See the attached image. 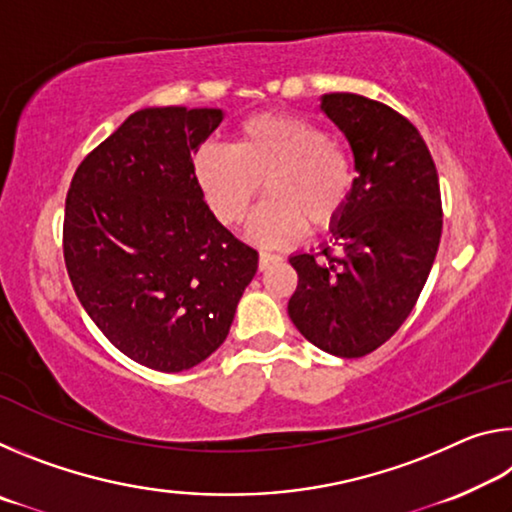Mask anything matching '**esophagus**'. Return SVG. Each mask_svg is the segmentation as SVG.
I'll return each mask as SVG.
<instances>
[{"label": "esophagus", "instance_id": "esophagus-1", "mask_svg": "<svg viewBox=\"0 0 512 512\" xmlns=\"http://www.w3.org/2000/svg\"><path fill=\"white\" fill-rule=\"evenodd\" d=\"M282 257L275 255V253H259V271H266V268H271L273 264H280Z\"/></svg>", "mask_w": 512, "mask_h": 512}]
</instances>
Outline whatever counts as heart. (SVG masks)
Listing matches in <instances>:
<instances>
[{"label":"heart","mask_w":512,"mask_h":512,"mask_svg":"<svg viewBox=\"0 0 512 512\" xmlns=\"http://www.w3.org/2000/svg\"><path fill=\"white\" fill-rule=\"evenodd\" d=\"M194 178L223 225H237L264 189L268 198L246 225L264 248H287L307 225L339 221L354 185L350 153L316 121L268 112L244 121L235 144H205L194 155Z\"/></svg>","instance_id":"1"}]
</instances>
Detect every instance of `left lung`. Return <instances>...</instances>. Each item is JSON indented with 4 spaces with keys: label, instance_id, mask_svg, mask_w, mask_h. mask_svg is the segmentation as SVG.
<instances>
[{
    "label": "left lung",
    "instance_id": "left-lung-1",
    "mask_svg": "<svg viewBox=\"0 0 512 512\" xmlns=\"http://www.w3.org/2000/svg\"><path fill=\"white\" fill-rule=\"evenodd\" d=\"M354 155L352 194L329 225L341 255L289 257L298 289L289 316L327 354L366 357L400 329L427 282L443 232L438 171L409 119L359 94L320 97Z\"/></svg>",
    "mask_w": 512,
    "mask_h": 512
}]
</instances>
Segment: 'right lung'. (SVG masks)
Returning a JSON list of instances; mask_svg holds the SVG:
<instances>
[{
  "label": "right lung",
  "instance_id": "obj_1",
  "mask_svg": "<svg viewBox=\"0 0 512 512\" xmlns=\"http://www.w3.org/2000/svg\"><path fill=\"white\" fill-rule=\"evenodd\" d=\"M219 108L133 112L76 169L65 203V264L103 336L142 366L183 372L230 332L257 250L221 225L192 155Z\"/></svg>",
  "mask_w": 512,
  "mask_h": 512
}]
</instances>
